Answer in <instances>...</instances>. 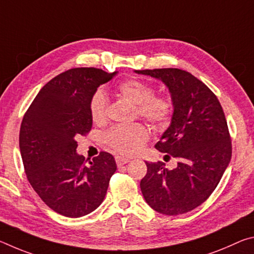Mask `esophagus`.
<instances>
[{"label":"esophagus","instance_id":"34e87169","mask_svg":"<svg viewBox=\"0 0 254 254\" xmlns=\"http://www.w3.org/2000/svg\"><path fill=\"white\" fill-rule=\"evenodd\" d=\"M115 160H117V163H118L119 167H121V166H123V165H126V163L130 162V159L124 158V157H120V156L115 157Z\"/></svg>","mask_w":254,"mask_h":254}]
</instances>
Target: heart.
Here are the masks:
<instances>
[{
	"label": "heart",
	"mask_w": 254,
	"mask_h": 254,
	"mask_svg": "<svg viewBox=\"0 0 254 254\" xmlns=\"http://www.w3.org/2000/svg\"><path fill=\"white\" fill-rule=\"evenodd\" d=\"M118 92L123 98L136 105L141 118L156 126H165L173 113V102L166 96H153L152 86L139 79H130L119 85ZM107 98L103 92H97L91 102V117L95 123H103L106 119ZM149 139L148 130L142 124L117 127L105 134V142L110 148L124 156H133L141 151Z\"/></svg>",
	"instance_id": "b5f03b06"
}]
</instances>
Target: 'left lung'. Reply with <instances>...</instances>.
I'll return each mask as SVG.
<instances>
[{
  "label": "left lung",
  "instance_id": "8db88e82",
  "mask_svg": "<svg viewBox=\"0 0 254 254\" xmlns=\"http://www.w3.org/2000/svg\"><path fill=\"white\" fill-rule=\"evenodd\" d=\"M168 88L173 102L170 126L154 148L178 159L175 169L148 162L140 188L150 207L180 215L208 198L230 165L232 144L226 119L214 93L190 72L177 68L134 70Z\"/></svg>",
  "mask_w": 254,
  "mask_h": 254
}]
</instances>
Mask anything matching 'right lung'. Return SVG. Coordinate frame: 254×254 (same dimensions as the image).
<instances>
[{
  "label": "right lung",
  "mask_w": 254,
  "mask_h": 254,
  "mask_svg": "<svg viewBox=\"0 0 254 254\" xmlns=\"http://www.w3.org/2000/svg\"><path fill=\"white\" fill-rule=\"evenodd\" d=\"M118 75L72 68L40 89L21 123L19 144L34 191L55 212L81 217L102 204L117 162L101 152L86 163L75 137L91 130V102L97 88Z\"/></svg>",
  "instance_id": "right-lung-1"
}]
</instances>
